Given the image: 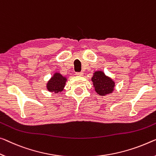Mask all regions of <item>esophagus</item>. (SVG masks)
I'll use <instances>...</instances> for the list:
<instances>
[{"mask_svg":"<svg viewBox=\"0 0 156 156\" xmlns=\"http://www.w3.org/2000/svg\"><path fill=\"white\" fill-rule=\"evenodd\" d=\"M75 75L76 76H82L83 75V72H80V73H76Z\"/></svg>","mask_w":156,"mask_h":156,"instance_id":"34e87169","label":"esophagus"}]
</instances>
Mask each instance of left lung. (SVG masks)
Wrapping results in <instances>:
<instances>
[{"label": "left lung", "mask_w": 156, "mask_h": 156, "mask_svg": "<svg viewBox=\"0 0 156 156\" xmlns=\"http://www.w3.org/2000/svg\"><path fill=\"white\" fill-rule=\"evenodd\" d=\"M95 90L98 95L105 96L113 93L115 87V82L111 77L105 75L101 70L93 73L91 78Z\"/></svg>", "instance_id": "obj_1"}]
</instances>
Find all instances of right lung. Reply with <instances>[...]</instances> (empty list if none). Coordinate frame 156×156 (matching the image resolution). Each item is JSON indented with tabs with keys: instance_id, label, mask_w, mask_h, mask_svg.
I'll use <instances>...</instances> for the list:
<instances>
[{
	"instance_id": "obj_1",
	"label": "right lung",
	"mask_w": 156,
	"mask_h": 156,
	"mask_svg": "<svg viewBox=\"0 0 156 156\" xmlns=\"http://www.w3.org/2000/svg\"><path fill=\"white\" fill-rule=\"evenodd\" d=\"M66 81L67 78L66 76H63L59 73H55L51 79L47 81V89L48 91L55 93L63 91Z\"/></svg>"
}]
</instances>
